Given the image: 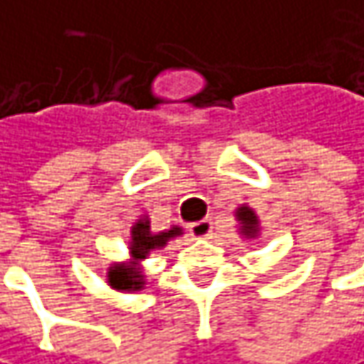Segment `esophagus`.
Listing matches in <instances>:
<instances>
[{"mask_svg":"<svg viewBox=\"0 0 364 364\" xmlns=\"http://www.w3.org/2000/svg\"><path fill=\"white\" fill-rule=\"evenodd\" d=\"M189 231L193 237H210L213 235V220L210 218H202L189 225Z\"/></svg>","mask_w":364,"mask_h":364,"instance_id":"obj_1","label":"esophagus"}]
</instances>
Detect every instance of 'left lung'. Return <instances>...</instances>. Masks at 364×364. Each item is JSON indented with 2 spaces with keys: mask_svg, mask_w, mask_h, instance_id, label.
Segmentation results:
<instances>
[{
  "mask_svg": "<svg viewBox=\"0 0 364 364\" xmlns=\"http://www.w3.org/2000/svg\"><path fill=\"white\" fill-rule=\"evenodd\" d=\"M235 220H237V233L242 237H246L248 242H254L260 237V218L256 215V210L248 206V204H242L235 208Z\"/></svg>",
  "mask_w": 364,
  "mask_h": 364,
  "instance_id": "8db88e82",
  "label": "left lung"
}]
</instances>
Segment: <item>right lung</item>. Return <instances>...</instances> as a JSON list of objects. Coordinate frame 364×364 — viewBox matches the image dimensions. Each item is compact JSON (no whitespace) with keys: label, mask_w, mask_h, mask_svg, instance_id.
I'll return each mask as SVG.
<instances>
[{"label":"right lung","mask_w":364,"mask_h":364,"mask_svg":"<svg viewBox=\"0 0 364 364\" xmlns=\"http://www.w3.org/2000/svg\"><path fill=\"white\" fill-rule=\"evenodd\" d=\"M183 227L173 225L164 231H151L149 216L141 215L131 225V237H129V254L124 260L110 262L106 269V283L116 291L135 294L146 289V273H144V260L149 258L151 252L162 250L171 240L181 237Z\"/></svg>","instance_id":"obj_1"}]
</instances>
